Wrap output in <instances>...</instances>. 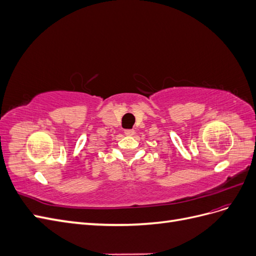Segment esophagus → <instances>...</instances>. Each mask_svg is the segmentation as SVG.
<instances>
[{
  "instance_id": "obj_1",
  "label": "esophagus",
  "mask_w": 256,
  "mask_h": 256,
  "mask_svg": "<svg viewBox=\"0 0 256 256\" xmlns=\"http://www.w3.org/2000/svg\"><path fill=\"white\" fill-rule=\"evenodd\" d=\"M125 134H126V136H134V129L125 130Z\"/></svg>"
}]
</instances>
